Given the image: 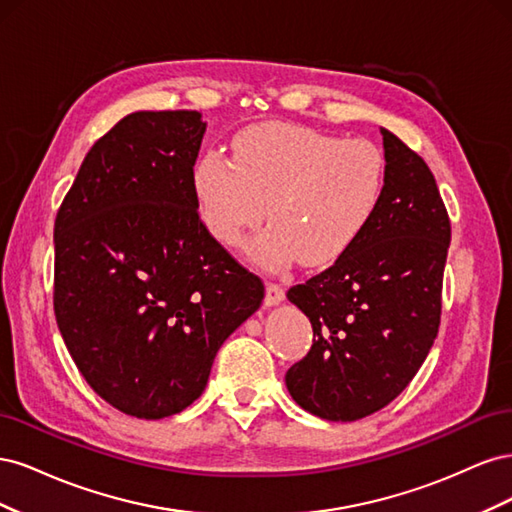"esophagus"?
I'll list each match as a JSON object with an SVG mask.
<instances>
[{
    "label": "esophagus",
    "instance_id": "1",
    "mask_svg": "<svg viewBox=\"0 0 512 512\" xmlns=\"http://www.w3.org/2000/svg\"><path fill=\"white\" fill-rule=\"evenodd\" d=\"M284 301V288L275 282H267V294H265V305L273 307Z\"/></svg>",
    "mask_w": 512,
    "mask_h": 512
}]
</instances>
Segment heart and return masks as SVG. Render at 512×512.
<instances>
[{
	"instance_id": "obj_1",
	"label": "heart",
	"mask_w": 512,
	"mask_h": 512,
	"mask_svg": "<svg viewBox=\"0 0 512 512\" xmlns=\"http://www.w3.org/2000/svg\"><path fill=\"white\" fill-rule=\"evenodd\" d=\"M386 160L365 138L324 134L269 121L245 128L232 160L209 151L196 164L194 192L207 230L228 247L245 241L267 215L273 222L250 245L267 269L301 258L322 267L346 254L382 200Z\"/></svg>"
}]
</instances>
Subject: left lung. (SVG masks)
I'll return each mask as SVG.
<instances>
[{"mask_svg":"<svg viewBox=\"0 0 512 512\" xmlns=\"http://www.w3.org/2000/svg\"><path fill=\"white\" fill-rule=\"evenodd\" d=\"M386 177L363 235L335 265L288 290L314 344L286 371L309 414L359 421L389 406L438 335L451 222L425 160L380 128Z\"/></svg>","mask_w":512,"mask_h":512,"instance_id":"1","label":"left lung"}]
</instances>
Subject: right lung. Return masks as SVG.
I'll return each mask as SVG.
<instances>
[{"mask_svg":"<svg viewBox=\"0 0 512 512\" xmlns=\"http://www.w3.org/2000/svg\"><path fill=\"white\" fill-rule=\"evenodd\" d=\"M198 111H138L89 149L55 220V318L76 367L136 418L203 395L215 354L265 299L198 218Z\"/></svg>","mask_w":512,"mask_h":512,"instance_id":"add662e5","label":"right lung"}]
</instances>
